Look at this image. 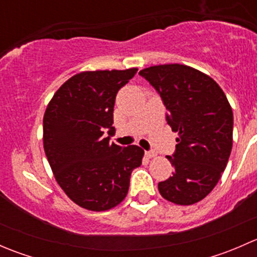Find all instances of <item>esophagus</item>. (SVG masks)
<instances>
[{"mask_svg": "<svg viewBox=\"0 0 257 257\" xmlns=\"http://www.w3.org/2000/svg\"><path fill=\"white\" fill-rule=\"evenodd\" d=\"M155 152H152V150H150V152H145V157L147 158H154L155 157Z\"/></svg>", "mask_w": 257, "mask_h": 257, "instance_id": "esophagus-1", "label": "esophagus"}]
</instances>
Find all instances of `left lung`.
I'll return each mask as SVG.
<instances>
[{
	"label": "left lung",
	"mask_w": 257,
	"mask_h": 257,
	"mask_svg": "<svg viewBox=\"0 0 257 257\" xmlns=\"http://www.w3.org/2000/svg\"><path fill=\"white\" fill-rule=\"evenodd\" d=\"M162 97L168 124L178 132L168 159L173 177L158 184L160 195L178 205L203 200L221 178L232 148L234 116L226 95L208 74L184 64H160L139 72Z\"/></svg>",
	"instance_id": "8db88e82"
}]
</instances>
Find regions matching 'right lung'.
I'll use <instances>...</instances> for the list:
<instances>
[{
  "mask_svg": "<svg viewBox=\"0 0 257 257\" xmlns=\"http://www.w3.org/2000/svg\"><path fill=\"white\" fill-rule=\"evenodd\" d=\"M138 69L80 72L59 87L43 116V148L58 185L80 208L105 211L128 194L138 145L110 143L115 95Z\"/></svg>",
  "mask_w": 257,
  "mask_h": 257,
  "instance_id": "obj_1",
  "label": "right lung"
}]
</instances>
